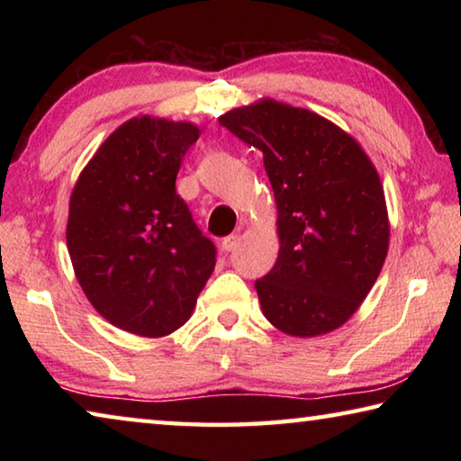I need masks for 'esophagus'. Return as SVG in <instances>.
Returning a JSON list of instances; mask_svg holds the SVG:
<instances>
[{"mask_svg": "<svg viewBox=\"0 0 461 461\" xmlns=\"http://www.w3.org/2000/svg\"><path fill=\"white\" fill-rule=\"evenodd\" d=\"M238 244H240V236H238V233H231V236L223 238L221 248L225 249V252H233V249L238 248Z\"/></svg>", "mask_w": 461, "mask_h": 461, "instance_id": "34e87169", "label": "esophagus"}]
</instances>
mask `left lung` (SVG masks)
<instances>
[{"label": "left lung", "mask_w": 461, "mask_h": 461, "mask_svg": "<svg viewBox=\"0 0 461 461\" xmlns=\"http://www.w3.org/2000/svg\"><path fill=\"white\" fill-rule=\"evenodd\" d=\"M258 148L276 201L278 258L256 280L264 317L293 338H317L360 309L388 254L390 221L378 170L323 115L262 97L220 115Z\"/></svg>", "instance_id": "left-lung-1"}]
</instances>
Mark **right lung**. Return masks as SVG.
<instances>
[{
	"label": "right lung",
	"mask_w": 461,
	"mask_h": 461,
	"mask_svg": "<svg viewBox=\"0 0 461 461\" xmlns=\"http://www.w3.org/2000/svg\"><path fill=\"white\" fill-rule=\"evenodd\" d=\"M193 122L138 115L107 136L68 201L67 248L97 313L142 338L183 327L215 268V246L176 194Z\"/></svg>",
	"instance_id": "1"
}]
</instances>
